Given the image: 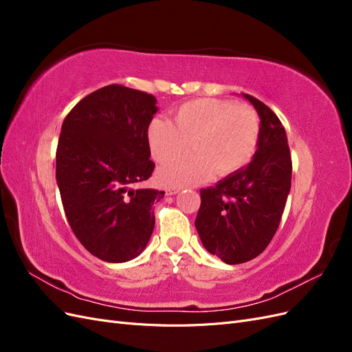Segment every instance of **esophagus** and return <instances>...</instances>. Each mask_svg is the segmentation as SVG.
Segmentation results:
<instances>
[{
	"label": "esophagus",
	"instance_id": "1",
	"mask_svg": "<svg viewBox=\"0 0 352 352\" xmlns=\"http://www.w3.org/2000/svg\"><path fill=\"white\" fill-rule=\"evenodd\" d=\"M177 192H180V188H168V189H166V195H176Z\"/></svg>",
	"mask_w": 352,
	"mask_h": 352
}]
</instances>
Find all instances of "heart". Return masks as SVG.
I'll return each mask as SVG.
<instances>
[{
  "mask_svg": "<svg viewBox=\"0 0 352 352\" xmlns=\"http://www.w3.org/2000/svg\"><path fill=\"white\" fill-rule=\"evenodd\" d=\"M146 140L158 163L184 154L189 144L194 148L157 172L163 186L182 188L204 182L216 170L228 176L247 166L258 146L260 119L254 110L232 101L199 98L180 105L173 123L151 120Z\"/></svg>",
  "mask_w": 352,
  "mask_h": 352,
  "instance_id": "1",
  "label": "heart"
}]
</instances>
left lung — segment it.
Masks as SVG:
<instances>
[{"mask_svg":"<svg viewBox=\"0 0 352 352\" xmlns=\"http://www.w3.org/2000/svg\"><path fill=\"white\" fill-rule=\"evenodd\" d=\"M260 117V141L248 166L201 190L195 228L204 248L226 264L247 263L270 243L291 190L285 127L267 105L241 94Z\"/></svg>","mask_w":352,"mask_h":352,"instance_id":"8db88e82","label":"left lung"}]
</instances>
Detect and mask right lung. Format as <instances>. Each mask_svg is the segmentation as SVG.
<instances>
[{
  "mask_svg": "<svg viewBox=\"0 0 352 352\" xmlns=\"http://www.w3.org/2000/svg\"><path fill=\"white\" fill-rule=\"evenodd\" d=\"M157 100L109 85L80 100L63 122L56 177L74 235L107 263L136 258L151 238L163 190L138 188L154 163L146 132Z\"/></svg>",
  "mask_w": 352,
  "mask_h": 352,
  "instance_id": "obj_1",
  "label": "right lung"
}]
</instances>
